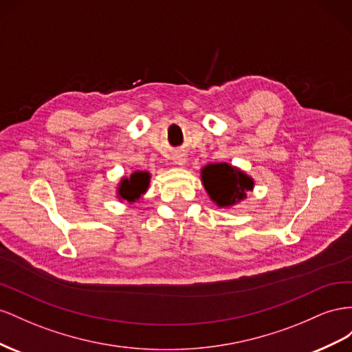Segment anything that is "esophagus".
Returning <instances> with one entry per match:
<instances>
[{
  "mask_svg": "<svg viewBox=\"0 0 352 352\" xmlns=\"http://www.w3.org/2000/svg\"><path fill=\"white\" fill-rule=\"evenodd\" d=\"M174 164L175 165H179V166H183L184 164H186V155H182V153H177V155H174Z\"/></svg>",
  "mask_w": 352,
  "mask_h": 352,
  "instance_id": "esophagus-1",
  "label": "esophagus"
}]
</instances>
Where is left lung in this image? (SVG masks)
Returning a JSON list of instances; mask_svg holds the SVG:
<instances>
[{"label": "left lung", "mask_w": 352, "mask_h": 352, "mask_svg": "<svg viewBox=\"0 0 352 352\" xmlns=\"http://www.w3.org/2000/svg\"><path fill=\"white\" fill-rule=\"evenodd\" d=\"M204 187L210 200L219 208H230L246 199V192L254 190L255 182L242 169L227 162L209 164L200 169Z\"/></svg>", "instance_id": "obj_1"}]
</instances>
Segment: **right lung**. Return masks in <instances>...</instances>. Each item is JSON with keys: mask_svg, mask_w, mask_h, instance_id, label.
Here are the masks:
<instances>
[{"mask_svg": "<svg viewBox=\"0 0 352 352\" xmlns=\"http://www.w3.org/2000/svg\"><path fill=\"white\" fill-rule=\"evenodd\" d=\"M150 184V174L147 170H135L128 178L124 177L120 179L116 187L118 199L126 200L129 204H134L142 199V196L147 192Z\"/></svg>", "mask_w": 352, "mask_h": 352, "instance_id": "right-lung-1", "label": "right lung"}]
</instances>
